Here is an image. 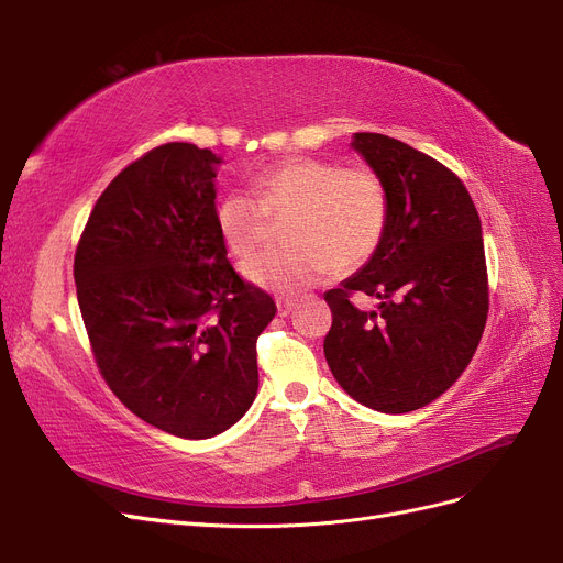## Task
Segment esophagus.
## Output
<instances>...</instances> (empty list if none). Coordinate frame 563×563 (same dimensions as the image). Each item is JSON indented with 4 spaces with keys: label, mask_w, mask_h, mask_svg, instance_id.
<instances>
[{
    "label": "esophagus",
    "mask_w": 563,
    "mask_h": 563,
    "mask_svg": "<svg viewBox=\"0 0 563 563\" xmlns=\"http://www.w3.org/2000/svg\"><path fill=\"white\" fill-rule=\"evenodd\" d=\"M296 300L294 298H279L277 300V312H279V317H288V314H291L294 310H296Z\"/></svg>",
    "instance_id": "1"
}]
</instances>
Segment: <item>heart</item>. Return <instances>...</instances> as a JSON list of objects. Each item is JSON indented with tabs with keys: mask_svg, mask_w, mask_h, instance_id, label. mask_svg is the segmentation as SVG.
<instances>
[{
	"mask_svg": "<svg viewBox=\"0 0 563 563\" xmlns=\"http://www.w3.org/2000/svg\"><path fill=\"white\" fill-rule=\"evenodd\" d=\"M387 187L371 168H343L329 159L296 157L267 168L251 192H228L216 207L225 249L246 258L269 230V216L285 218L286 246L244 263V277L275 294H296L335 272L371 258L387 225Z\"/></svg>",
	"mask_w": 563,
	"mask_h": 563,
	"instance_id": "obj_1",
	"label": "heart"
}]
</instances>
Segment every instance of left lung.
Masks as SVG:
<instances>
[{
    "label": "left lung",
    "instance_id": "1",
    "mask_svg": "<svg viewBox=\"0 0 563 563\" xmlns=\"http://www.w3.org/2000/svg\"><path fill=\"white\" fill-rule=\"evenodd\" d=\"M352 147L387 187L378 249L340 288L323 354L338 385L373 411L408 413L460 378L488 314L482 220L463 180L437 159L383 133H354ZM352 292L382 302L364 313Z\"/></svg>",
    "mask_w": 563,
    "mask_h": 563
}]
</instances>
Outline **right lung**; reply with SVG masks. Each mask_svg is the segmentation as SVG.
Returning a JSON list of instances; mask_svg holds the SVG:
<instances>
[{"label":"right lung","mask_w":563,"mask_h":563,"mask_svg":"<svg viewBox=\"0 0 563 563\" xmlns=\"http://www.w3.org/2000/svg\"><path fill=\"white\" fill-rule=\"evenodd\" d=\"M223 159L166 143L98 197L75 253L84 327L106 383L131 413L209 439L258 391L255 340L277 312L228 261L216 225Z\"/></svg>","instance_id":"add662e5"}]
</instances>
